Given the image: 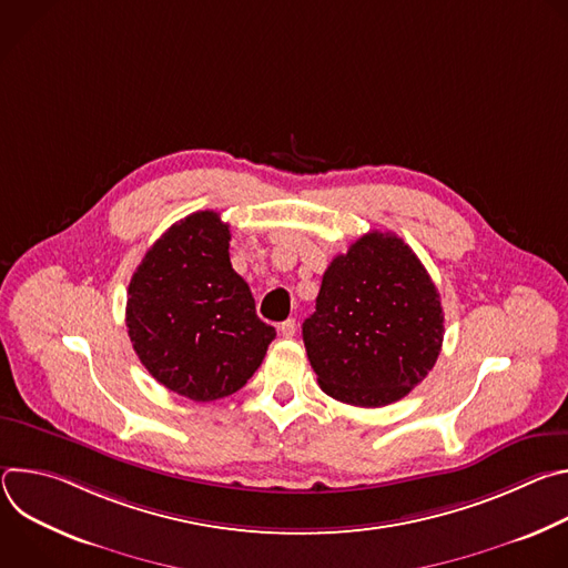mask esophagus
Instances as JSON below:
<instances>
[{"label": "esophagus", "instance_id": "34e87169", "mask_svg": "<svg viewBox=\"0 0 568 568\" xmlns=\"http://www.w3.org/2000/svg\"><path fill=\"white\" fill-rule=\"evenodd\" d=\"M278 333H281L285 339H292V337H294V333H296V321H294V318L283 321L281 326H278Z\"/></svg>", "mask_w": 568, "mask_h": 568}]
</instances>
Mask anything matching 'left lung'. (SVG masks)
Masks as SVG:
<instances>
[{
  "instance_id": "obj_1",
  "label": "left lung",
  "mask_w": 568,
  "mask_h": 568,
  "mask_svg": "<svg viewBox=\"0 0 568 568\" xmlns=\"http://www.w3.org/2000/svg\"><path fill=\"white\" fill-rule=\"evenodd\" d=\"M445 316L440 294L414 250L371 231L323 274L303 344L318 386L353 407H384L434 368Z\"/></svg>"
}]
</instances>
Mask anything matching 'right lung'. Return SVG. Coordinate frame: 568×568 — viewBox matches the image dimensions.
Segmentation results:
<instances>
[{"mask_svg": "<svg viewBox=\"0 0 568 568\" xmlns=\"http://www.w3.org/2000/svg\"><path fill=\"white\" fill-rule=\"evenodd\" d=\"M229 240L220 213H191L145 252L128 287L134 353L159 384L195 402L240 390L276 337L231 267Z\"/></svg>", "mask_w": 568, "mask_h": 568, "instance_id": "right-lung-1", "label": "right lung"}]
</instances>
